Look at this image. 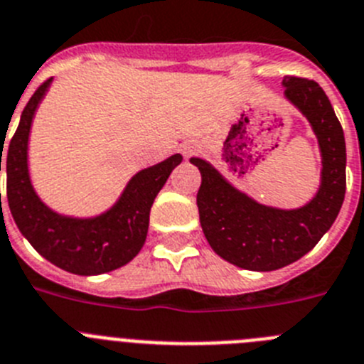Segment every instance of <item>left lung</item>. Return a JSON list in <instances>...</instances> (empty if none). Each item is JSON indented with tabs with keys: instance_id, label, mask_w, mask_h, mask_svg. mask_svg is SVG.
Returning a JSON list of instances; mask_svg holds the SVG:
<instances>
[{
	"instance_id": "left-lung-1",
	"label": "left lung",
	"mask_w": 364,
	"mask_h": 364,
	"mask_svg": "<svg viewBox=\"0 0 364 364\" xmlns=\"http://www.w3.org/2000/svg\"><path fill=\"white\" fill-rule=\"evenodd\" d=\"M283 86L321 148V186L309 204L292 211L267 208L228 184L205 160L191 159L202 175L196 195L202 231L220 258L247 271H276L305 256L332 228L345 200V135L326 93L312 79L292 75Z\"/></svg>"
}]
</instances>
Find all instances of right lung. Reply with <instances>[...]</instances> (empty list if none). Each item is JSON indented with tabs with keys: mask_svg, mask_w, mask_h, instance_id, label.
I'll return each instance as SVG.
<instances>
[{
	"mask_svg": "<svg viewBox=\"0 0 364 364\" xmlns=\"http://www.w3.org/2000/svg\"><path fill=\"white\" fill-rule=\"evenodd\" d=\"M52 79H46L26 102L18 129L10 139L6 164V198L21 235L30 245L63 271L95 276L115 271L132 262L146 242L149 209L182 155L136 173L115 205L88 220L68 218L50 211L32 189L26 166V146L32 117ZM0 155V171H1Z\"/></svg>",
	"mask_w": 364,
	"mask_h": 364,
	"instance_id": "1",
	"label": "right lung"
}]
</instances>
